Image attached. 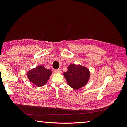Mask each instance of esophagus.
<instances>
[{
    "label": "esophagus",
    "mask_w": 127,
    "mask_h": 127,
    "mask_svg": "<svg viewBox=\"0 0 127 127\" xmlns=\"http://www.w3.org/2000/svg\"><path fill=\"white\" fill-rule=\"evenodd\" d=\"M55 72H57V73H61L62 71L60 69H58L55 70Z\"/></svg>",
    "instance_id": "1"
}]
</instances>
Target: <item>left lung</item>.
I'll return each instance as SVG.
<instances>
[{"label":"left lung","instance_id":"left-lung-1","mask_svg":"<svg viewBox=\"0 0 127 127\" xmlns=\"http://www.w3.org/2000/svg\"><path fill=\"white\" fill-rule=\"evenodd\" d=\"M64 75L68 85L72 88L77 90L87 83L90 73L85 67L71 64L68 67V71L64 72Z\"/></svg>","mask_w":127,"mask_h":127}]
</instances>
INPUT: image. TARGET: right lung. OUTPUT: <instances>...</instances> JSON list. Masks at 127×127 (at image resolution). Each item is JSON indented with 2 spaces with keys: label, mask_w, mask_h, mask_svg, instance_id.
Instances as JSON below:
<instances>
[{
  "label": "right lung",
  "mask_w": 127,
  "mask_h": 127,
  "mask_svg": "<svg viewBox=\"0 0 127 127\" xmlns=\"http://www.w3.org/2000/svg\"><path fill=\"white\" fill-rule=\"evenodd\" d=\"M52 72L49 69L40 65L32 69L27 73L29 80L38 87L45 85L48 80Z\"/></svg>",
  "instance_id": "1"
}]
</instances>
